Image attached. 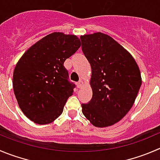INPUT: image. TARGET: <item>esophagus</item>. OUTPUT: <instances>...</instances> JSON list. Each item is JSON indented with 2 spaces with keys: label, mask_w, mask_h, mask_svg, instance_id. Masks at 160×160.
Wrapping results in <instances>:
<instances>
[{
  "label": "esophagus",
  "mask_w": 160,
  "mask_h": 160,
  "mask_svg": "<svg viewBox=\"0 0 160 160\" xmlns=\"http://www.w3.org/2000/svg\"><path fill=\"white\" fill-rule=\"evenodd\" d=\"M82 86H83V82H82V81L78 82H77V86H78V88H81Z\"/></svg>",
  "instance_id": "obj_1"
}]
</instances>
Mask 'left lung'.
Masks as SVG:
<instances>
[{"instance_id": "8db88e82", "label": "left lung", "mask_w": 160, "mask_h": 160, "mask_svg": "<svg viewBox=\"0 0 160 160\" xmlns=\"http://www.w3.org/2000/svg\"><path fill=\"white\" fill-rule=\"evenodd\" d=\"M80 39L92 69V97L88 104H82V113L95 127H110L134 103L141 86L139 68L130 53L105 33L86 34Z\"/></svg>"}]
</instances>
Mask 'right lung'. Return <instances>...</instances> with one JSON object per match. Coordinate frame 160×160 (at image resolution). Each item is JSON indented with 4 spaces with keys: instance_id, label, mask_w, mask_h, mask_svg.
Returning <instances> with one entry per match:
<instances>
[{
    "instance_id": "add662e5",
    "label": "right lung",
    "mask_w": 160,
    "mask_h": 160,
    "mask_svg": "<svg viewBox=\"0 0 160 160\" xmlns=\"http://www.w3.org/2000/svg\"><path fill=\"white\" fill-rule=\"evenodd\" d=\"M81 46L77 36L54 32L32 45L13 72V90L24 115L37 124L52 122L63 111L75 85L64 61Z\"/></svg>"
}]
</instances>
